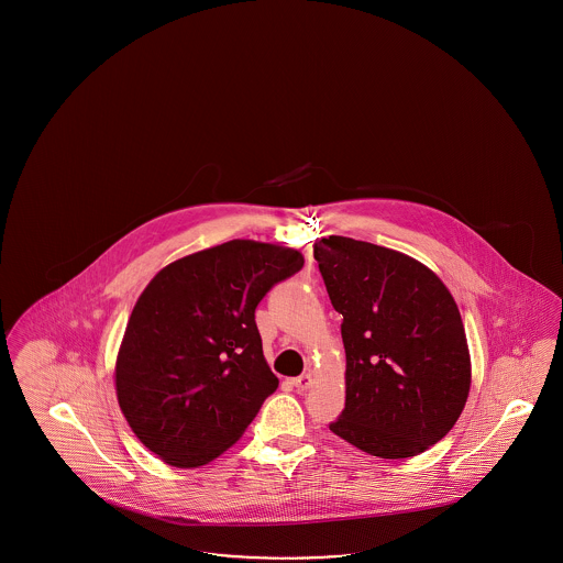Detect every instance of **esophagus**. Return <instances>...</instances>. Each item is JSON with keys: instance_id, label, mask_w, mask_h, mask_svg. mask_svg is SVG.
I'll return each mask as SVG.
<instances>
[{"instance_id": "obj_1", "label": "esophagus", "mask_w": 563, "mask_h": 563, "mask_svg": "<svg viewBox=\"0 0 563 563\" xmlns=\"http://www.w3.org/2000/svg\"><path fill=\"white\" fill-rule=\"evenodd\" d=\"M312 375L310 374H303L299 375V377H295L294 379V386L297 388V390H308L310 386H312Z\"/></svg>"}]
</instances>
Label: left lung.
<instances>
[{"label":"left lung","mask_w":563,"mask_h":563,"mask_svg":"<svg viewBox=\"0 0 563 563\" xmlns=\"http://www.w3.org/2000/svg\"><path fill=\"white\" fill-rule=\"evenodd\" d=\"M314 260L344 317L346 405L329 424L388 460L427 452L454 429L471 390V354L454 297L418 260L329 236Z\"/></svg>","instance_id":"left-lung-1"}]
</instances>
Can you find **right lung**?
Wrapping results in <instances>:
<instances>
[{
	"mask_svg": "<svg viewBox=\"0 0 563 563\" xmlns=\"http://www.w3.org/2000/svg\"><path fill=\"white\" fill-rule=\"evenodd\" d=\"M301 266L291 246L239 239L175 260L139 295L115 358V395L162 462L209 464L278 388L255 308Z\"/></svg>",
	"mask_w": 563,
	"mask_h": 563,
	"instance_id": "right-lung-1",
	"label": "right lung"
}]
</instances>
